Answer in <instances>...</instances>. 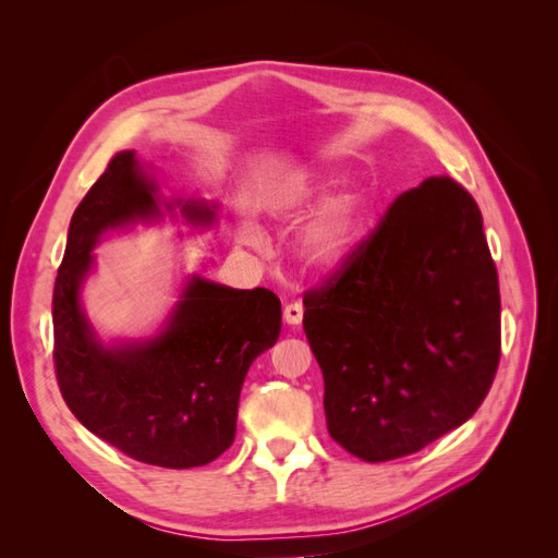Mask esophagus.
I'll return each instance as SVG.
<instances>
[{
    "label": "esophagus",
    "mask_w": 558,
    "mask_h": 558,
    "mask_svg": "<svg viewBox=\"0 0 558 558\" xmlns=\"http://www.w3.org/2000/svg\"><path fill=\"white\" fill-rule=\"evenodd\" d=\"M302 314H305V307H302V302H289V305L283 307V320L289 326L302 324Z\"/></svg>",
    "instance_id": "1"
}]
</instances>
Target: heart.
<instances>
[{
  "label": "heart",
  "instance_id": "obj_1",
  "mask_svg": "<svg viewBox=\"0 0 558 558\" xmlns=\"http://www.w3.org/2000/svg\"><path fill=\"white\" fill-rule=\"evenodd\" d=\"M320 189H324V185L312 177L289 181L281 191V209L283 211L307 209L320 195ZM351 234H353V218H351L349 202L337 199L330 207L320 211L307 228L305 238H302V253H305L310 265L320 269H335L347 258V253L351 248ZM246 238L253 240L256 234L246 230Z\"/></svg>",
  "mask_w": 558,
  "mask_h": 558
}]
</instances>
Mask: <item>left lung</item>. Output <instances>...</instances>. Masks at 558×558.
Returning a JSON list of instances; mask_svg holds the SVG:
<instances>
[{"label": "left lung", "instance_id": "1", "mask_svg": "<svg viewBox=\"0 0 558 558\" xmlns=\"http://www.w3.org/2000/svg\"><path fill=\"white\" fill-rule=\"evenodd\" d=\"M302 326L337 445L367 463L424 449L477 412L500 361V291L477 202L449 177L402 193Z\"/></svg>", "mask_w": 558, "mask_h": 558}]
</instances>
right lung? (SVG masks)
<instances>
[{
	"mask_svg": "<svg viewBox=\"0 0 558 558\" xmlns=\"http://www.w3.org/2000/svg\"><path fill=\"white\" fill-rule=\"evenodd\" d=\"M177 205L195 226L216 218L205 202ZM160 216L158 185L134 150L116 154L72 216L53 289V361L66 408L90 433L134 461L183 470L232 445L244 377L279 340L281 302L193 277L158 337L105 347L78 302L90 251L107 230Z\"/></svg>",
	"mask_w": 558,
	"mask_h": 558,
	"instance_id": "1",
	"label": "right lung"
}]
</instances>
